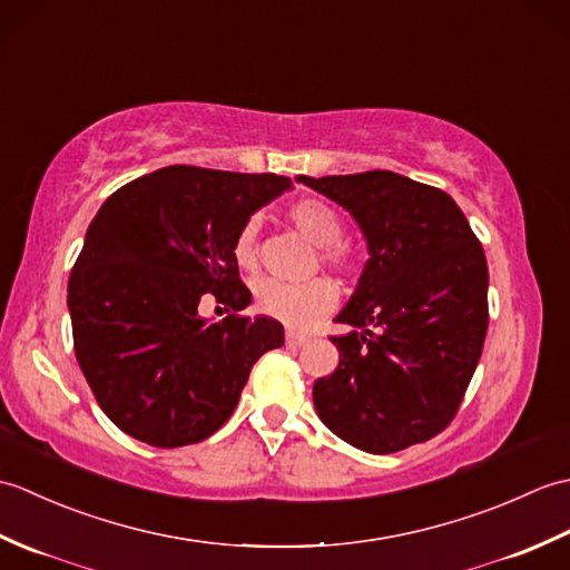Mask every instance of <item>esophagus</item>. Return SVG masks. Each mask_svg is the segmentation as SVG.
Masks as SVG:
<instances>
[{
	"instance_id": "34e87169",
	"label": "esophagus",
	"mask_w": 570,
	"mask_h": 570,
	"mask_svg": "<svg viewBox=\"0 0 570 570\" xmlns=\"http://www.w3.org/2000/svg\"><path fill=\"white\" fill-rule=\"evenodd\" d=\"M306 343H308L306 335H298V333H294V331L286 333V345H288V347H301V345H306Z\"/></svg>"
}]
</instances>
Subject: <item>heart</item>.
<instances>
[{"mask_svg": "<svg viewBox=\"0 0 570 570\" xmlns=\"http://www.w3.org/2000/svg\"><path fill=\"white\" fill-rule=\"evenodd\" d=\"M288 220L311 245L323 249L321 257L325 264L335 266V269H347L350 254L341 245L343 220L331 205L313 198L298 200L288 208ZM257 233L259 223L249 217L233 239V257L242 269H252L257 264ZM335 301V286L325 278H313L306 284H284L276 282V278H264L257 286V308L264 316L282 321L292 328H308L311 323H316L325 313L333 311Z\"/></svg>", "mask_w": 570, "mask_h": 570, "instance_id": "heart-1", "label": "heart"}]
</instances>
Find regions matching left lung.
<instances>
[{"instance_id": "obj_1", "label": "left lung", "mask_w": 570, "mask_h": 570, "mask_svg": "<svg viewBox=\"0 0 570 570\" xmlns=\"http://www.w3.org/2000/svg\"><path fill=\"white\" fill-rule=\"evenodd\" d=\"M341 205L367 242L331 337L333 374L313 404L337 439L396 453L441 433L463 402L488 333V262L448 193L392 171L296 176Z\"/></svg>"}]
</instances>
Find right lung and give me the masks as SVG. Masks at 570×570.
<instances>
[{"label": "right lung", "mask_w": 570, "mask_h": 570, "mask_svg": "<svg viewBox=\"0 0 570 570\" xmlns=\"http://www.w3.org/2000/svg\"><path fill=\"white\" fill-rule=\"evenodd\" d=\"M292 188L276 174L166 166L105 200L68 282L78 365L117 429L156 448L208 439L284 325L200 316L252 304L233 257L237 229Z\"/></svg>", "instance_id": "1"}]
</instances>
